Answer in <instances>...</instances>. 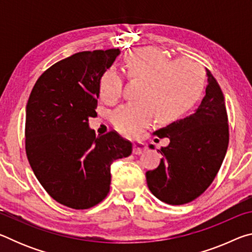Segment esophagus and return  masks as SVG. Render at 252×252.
Instances as JSON below:
<instances>
[{
    "instance_id": "34e87169",
    "label": "esophagus",
    "mask_w": 252,
    "mask_h": 252,
    "mask_svg": "<svg viewBox=\"0 0 252 252\" xmlns=\"http://www.w3.org/2000/svg\"><path fill=\"white\" fill-rule=\"evenodd\" d=\"M147 150L146 144L143 142H134L133 143V153L134 155H141Z\"/></svg>"
}]
</instances>
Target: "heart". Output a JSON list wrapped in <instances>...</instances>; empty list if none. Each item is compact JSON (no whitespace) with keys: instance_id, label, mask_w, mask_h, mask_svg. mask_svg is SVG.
Here are the masks:
<instances>
[{"instance_id":"1","label":"heart","mask_w":252,"mask_h":252,"mask_svg":"<svg viewBox=\"0 0 252 252\" xmlns=\"http://www.w3.org/2000/svg\"><path fill=\"white\" fill-rule=\"evenodd\" d=\"M127 74L146 80L140 102H129L112 113V123L122 134L135 136L155 117L158 122L176 120L201 95L203 67L193 60L170 59L162 51L134 50L126 59ZM125 79L116 67L106 70L100 80L101 99L114 103L123 92Z\"/></svg>"}]
</instances>
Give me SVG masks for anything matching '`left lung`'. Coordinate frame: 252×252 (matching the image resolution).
<instances>
[{
  "label": "left lung",
  "instance_id": "8db88e82",
  "mask_svg": "<svg viewBox=\"0 0 252 252\" xmlns=\"http://www.w3.org/2000/svg\"><path fill=\"white\" fill-rule=\"evenodd\" d=\"M206 95L193 114L156 131L169 138L161 148L159 167L147 171L153 195L168 204H185L201 195L216 178L229 143V125L224 96L208 69ZM153 149V146H150Z\"/></svg>",
  "mask_w": 252,
  "mask_h": 252
}]
</instances>
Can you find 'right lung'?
<instances>
[{
	"label": "right lung",
	"mask_w": 252,
	"mask_h": 252,
	"mask_svg": "<svg viewBox=\"0 0 252 252\" xmlns=\"http://www.w3.org/2000/svg\"><path fill=\"white\" fill-rule=\"evenodd\" d=\"M119 49L83 51L42 73L27 104L25 151L39 182L55 201L89 209L110 191V167L126 158L132 143L116 131L95 135L100 80Z\"/></svg>",
	"instance_id": "obj_1"
}]
</instances>
